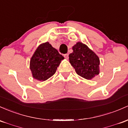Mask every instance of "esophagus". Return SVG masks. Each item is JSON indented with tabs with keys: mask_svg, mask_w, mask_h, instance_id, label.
Here are the masks:
<instances>
[{
	"mask_svg": "<svg viewBox=\"0 0 128 128\" xmlns=\"http://www.w3.org/2000/svg\"><path fill=\"white\" fill-rule=\"evenodd\" d=\"M64 58H66V59H68V57H69V54H64Z\"/></svg>",
	"mask_w": 128,
	"mask_h": 128,
	"instance_id": "1",
	"label": "esophagus"
}]
</instances>
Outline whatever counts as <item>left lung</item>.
Instances as JSON below:
<instances>
[{
  "instance_id": "8db88e82",
  "label": "left lung",
  "mask_w": 128,
  "mask_h": 128,
  "mask_svg": "<svg viewBox=\"0 0 128 128\" xmlns=\"http://www.w3.org/2000/svg\"><path fill=\"white\" fill-rule=\"evenodd\" d=\"M72 50L73 52L69 55V59L78 75L88 80L98 75L100 60L95 53L82 42H77L73 46Z\"/></svg>"
}]
</instances>
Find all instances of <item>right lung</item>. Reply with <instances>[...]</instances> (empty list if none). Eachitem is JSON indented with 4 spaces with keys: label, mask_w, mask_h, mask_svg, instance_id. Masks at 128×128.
Returning a JSON list of instances; mask_svg holds the SVG:
<instances>
[{
    "label": "right lung",
    "mask_w": 128,
    "mask_h": 128,
    "mask_svg": "<svg viewBox=\"0 0 128 128\" xmlns=\"http://www.w3.org/2000/svg\"><path fill=\"white\" fill-rule=\"evenodd\" d=\"M64 57L49 42L41 44L30 60V70L33 78L45 81L55 74Z\"/></svg>",
    "instance_id": "right-lung-1"
}]
</instances>
